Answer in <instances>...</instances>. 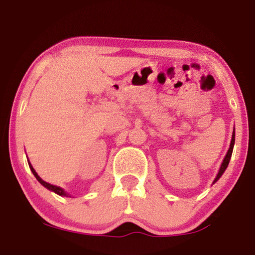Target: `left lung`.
Returning <instances> with one entry per match:
<instances>
[{"label":"left lung","mask_w":255,"mask_h":255,"mask_svg":"<svg viewBox=\"0 0 255 255\" xmlns=\"http://www.w3.org/2000/svg\"><path fill=\"white\" fill-rule=\"evenodd\" d=\"M234 145H235V129H234V133H232V138H231V142H230V147H229L228 153H226L225 158H224V161H223L222 166H220V169H219V172H218L217 178L214 179L213 184H214V183H217V181L219 180V178L222 177L223 173L225 172V169H226V168H228L229 162H230V158H231V155H232V150H234Z\"/></svg>","instance_id":"obj_1"}]
</instances>
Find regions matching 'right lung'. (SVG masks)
<instances>
[{"mask_svg": "<svg viewBox=\"0 0 255 255\" xmlns=\"http://www.w3.org/2000/svg\"><path fill=\"white\" fill-rule=\"evenodd\" d=\"M29 166H30V169H31V172L33 173V175H35V177H36V179H37V180L40 181V183H41L42 185H43L44 187H47V189L50 190V191L55 192V194H58V195H60V196H69V194H66V192L64 191V190L61 189V187H59V186H55V185H52V184L46 183V181H44V180H42V179H41L40 177H38L37 173H36V170L32 168L31 163H29Z\"/></svg>", "mask_w": 255, "mask_h": 255, "instance_id": "obj_1", "label": "right lung"}]
</instances>
